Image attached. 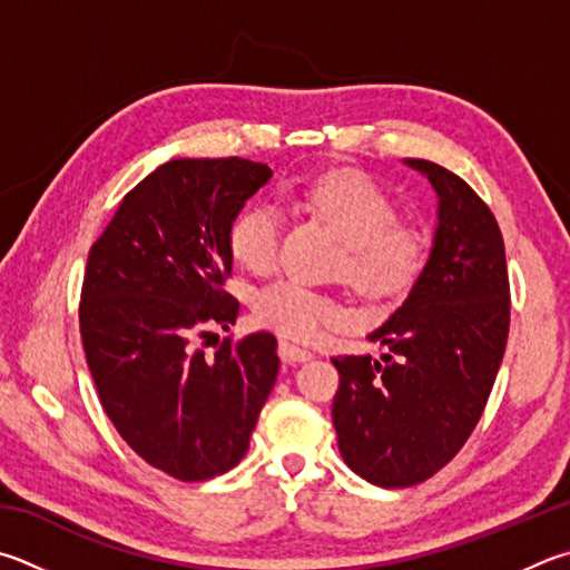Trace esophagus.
Returning <instances> with one entry per match:
<instances>
[{
	"label": "esophagus",
	"mask_w": 570,
	"mask_h": 570,
	"mask_svg": "<svg viewBox=\"0 0 570 570\" xmlns=\"http://www.w3.org/2000/svg\"><path fill=\"white\" fill-rule=\"evenodd\" d=\"M278 356H282L286 364H304V361H308L314 354L308 348L288 344V341H278Z\"/></svg>",
	"instance_id": "34e87169"
}]
</instances>
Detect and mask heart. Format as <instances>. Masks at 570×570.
Instances as JSON below:
<instances>
[{"instance_id":"heart-1","label":"heart","mask_w":570,"mask_h":570,"mask_svg":"<svg viewBox=\"0 0 570 570\" xmlns=\"http://www.w3.org/2000/svg\"><path fill=\"white\" fill-rule=\"evenodd\" d=\"M302 199L344 242L338 274L358 294L393 298L409 292L426 264V236L396 219V204L364 171H331L302 186ZM284 219L276 206L254 204L236 216L229 246L254 274L278 264ZM254 316L286 338L312 341L321 331L346 324L344 304L296 278H276L254 294Z\"/></svg>"}]
</instances>
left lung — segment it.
Masks as SVG:
<instances>
[{
  "label": "left lung",
  "mask_w": 570,
  "mask_h": 570,
  "mask_svg": "<svg viewBox=\"0 0 570 570\" xmlns=\"http://www.w3.org/2000/svg\"><path fill=\"white\" fill-rule=\"evenodd\" d=\"M406 164L439 194L431 256L406 302L371 334L389 354L331 358L341 456L384 489L423 483L463 449L491 396L511 324L503 236L489 204L439 164Z\"/></svg>",
  "instance_id": "left-lung-1"
}]
</instances>
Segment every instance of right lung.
Masks as SVG:
<instances>
[{
	"mask_svg": "<svg viewBox=\"0 0 570 570\" xmlns=\"http://www.w3.org/2000/svg\"><path fill=\"white\" fill-rule=\"evenodd\" d=\"M268 177L242 157L167 161L124 196L89 249L79 331L99 401L129 449L171 479L234 469L274 389L266 331L226 336L214 356L196 346L239 316L224 288L229 232Z\"/></svg>",
	"mask_w": 570,
	"mask_h": 570,
	"instance_id": "add662e5",
	"label": "right lung"
}]
</instances>
